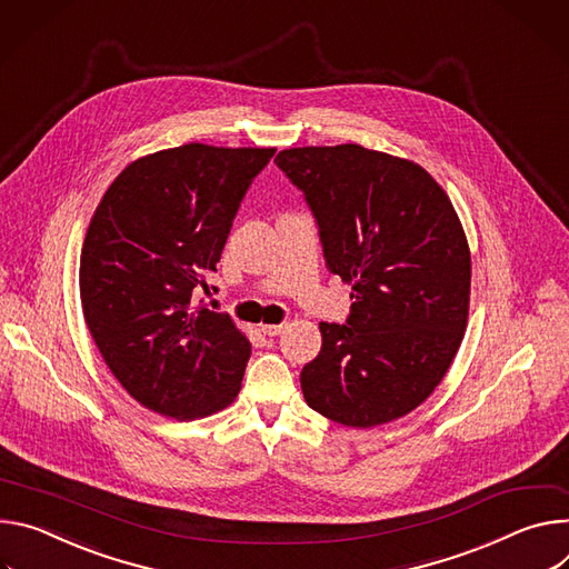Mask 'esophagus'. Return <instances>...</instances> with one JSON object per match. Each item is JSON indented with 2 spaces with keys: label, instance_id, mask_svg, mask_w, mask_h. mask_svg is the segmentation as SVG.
Listing matches in <instances>:
<instances>
[{
  "label": "esophagus",
  "instance_id": "1",
  "mask_svg": "<svg viewBox=\"0 0 569 569\" xmlns=\"http://www.w3.org/2000/svg\"><path fill=\"white\" fill-rule=\"evenodd\" d=\"M284 328H287V323H262L260 326V330L267 335V337H278V335H282L284 332Z\"/></svg>",
  "mask_w": 569,
  "mask_h": 569
}]
</instances>
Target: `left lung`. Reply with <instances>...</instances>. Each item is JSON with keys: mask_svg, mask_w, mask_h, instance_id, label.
<instances>
[{"mask_svg": "<svg viewBox=\"0 0 569 569\" xmlns=\"http://www.w3.org/2000/svg\"><path fill=\"white\" fill-rule=\"evenodd\" d=\"M276 162L305 192L328 269L355 300L346 326L319 323L305 402L355 429L411 413L468 326L472 260L448 192L420 164L361 144L284 149Z\"/></svg>", "mask_w": 569, "mask_h": 569, "instance_id": "1", "label": "left lung"}]
</instances>
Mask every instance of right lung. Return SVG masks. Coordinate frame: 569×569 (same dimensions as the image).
Returning a JSON list of instances; mask_svg holds the SVG:
<instances>
[{"label":"right lung","mask_w":569,"mask_h":569,"mask_svg":"<svg viewBox=\"0 0 569 569\" xmlns=\"http://www.w3.org/2000/svg\"><path fill=\"white\" fill-rule=\"evenodd\" d=\"M276 149L189 142L126 164L81 250L86 326L117 382L142 407L197 420L230 407L250 341L226 313L194 307L250 180Z\"/></svg>","instance_id":"add662e5"}]
</instances>
